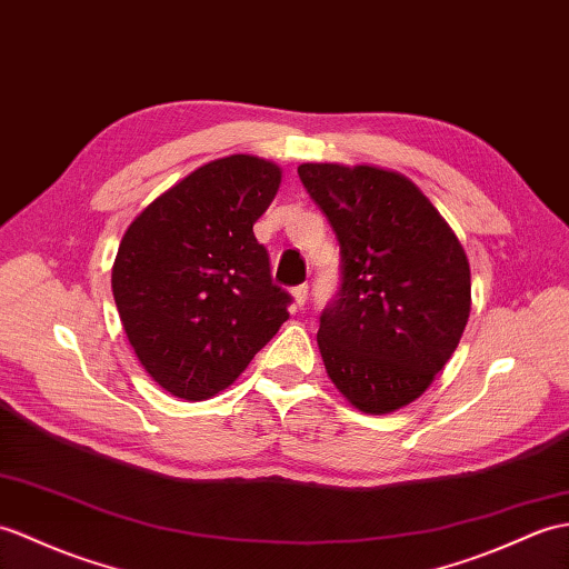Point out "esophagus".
Segmentation results:
<instances>
[{
  "label": "esophagus",
  "instance_id": "esophagus-1",
  "mask_svg": "<svg viewBox=\"0 0 569 569\" xmlns=\"http://www.w3.org/2000/svg\"><path fill=\"white\" fill-rule=\"evenodd\" d=\"M290 293H293L296 306H306V300H308V283H300V286H296L293 290H290Z\"/></svg>",
  "mask_w": 569,
  "mask_h": 569
}]
</instances>
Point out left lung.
<instances>
[{
    "label": "left lung",
    "instance_id": "1",
    "mask_svg": "<svg viewBox=\"0 0 569 569\" xmlns=\"http://www.w3.org/2000/svg\"><path fill=\"white\" fill-rule=\"evenodd\" d=\"M339 240L341 286L320 315L327 376L366 415L417 400L470 315L466 249L412 181L378 167L300 164Z\"/></svg>",
    "mask_w": 569,
    "mask_h": 569
}]
</instances>
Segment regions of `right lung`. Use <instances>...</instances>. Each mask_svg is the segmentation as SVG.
Listing matches in <instances>:
<instances>
[{
  "instance_id": "obj_1",
  "label": "right lung",
  "mask_w": 569,
  "mask_h": 569,
  "mask_svg": "<svg viewBox=\"0 0 569 569\" xmlns=\"http://www.w3.org/2000/svg\"><path fill=\"white\" fill-rule=\"evenodd\" d=\"M281 167L230 154L198 167L130 222L111 288L138 361L174 398L208 400L288 320L254 222Z\"/></svg>"
}]
</instances>
